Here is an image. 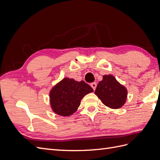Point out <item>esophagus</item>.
I'll return each instance as SVG.
<instances>
[{
    "mask_svg": "<svg viewBox=\"0 0 160 160\" xmlns=\"http://www.w3.org/2000/svg\"><path fill=\"white\" fill-rule=\"evenodd\" d=\"M91 88L93 89V90H95V88H96V87H97V83H95V82H93V83H91Z\"/></svg>",
    "mask_w": 160,
    "mask_h": 160,
    "instance_id": "obj_1",
    "label": "esophagus"
}]
</instances>
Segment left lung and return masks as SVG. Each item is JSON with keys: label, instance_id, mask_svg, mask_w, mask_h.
I'll return each mask as SVG.
<instances>
[{"label": "left lung", "instance_id": "1", "mask_svg": "<svg viewBox=\"0 0 160 160\" xmlns=\"http://www.w3.org/2000/svg\"><path fill=\"white\" fill-rule=\"evenodd\" d=\"M95 94L102 103L111 109L122 108L127 99L128 91L112 75H104L103 80L99 81Z\"/></svg>", "mask_w": 160, "mask_h": 160}]
</instances>
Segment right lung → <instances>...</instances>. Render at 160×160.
Wrapping results in <instances>:
<instances>
[{"label": "right lung", "mask_w": 160, "mask_h": 160, "mask_svg": "<svg viewBox=\"0 0 160 160\" xmlns=\"http://www.w3.org/2000/svg\"><path fill=\"white\" fill-rule=\"evenodd\" d=\"M93 91L85 81L65 78L50 91V102L52 111L61 116H69L79 107L85 95Z\"/></svg>", "instance_id": "add662e5"}]
</instances>
